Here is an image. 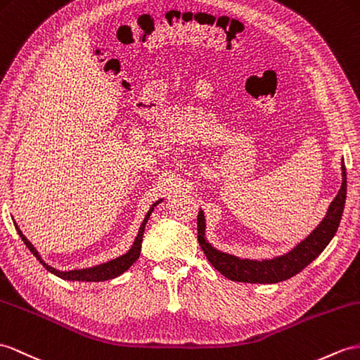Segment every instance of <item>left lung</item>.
<instances>
[{"mask_svg":"<svg viewBox=\"0 0 360 360\" xmlns=\"http://www.w3.org/2000/svg\"><path fill=\"white\" fill-rule=\"evenodd\" d=\"M342 185L335 200L331 201L326 217L314 227V231L307 235L304 240L296 243L295 246L274 258L264 259H250L231 255L227 252L215 249L206 238V220L203 210L200 209L197 217V231L198 243L203 249L207 261L220 274L236 283H250V284H275L285 281V279L300 274L302 269L316 259L322 250L328 246V243L336 235L338 227L344 212L345 198H347V169L344 159H342Z\"/></svg>","mask_w":360,"mask_h":360,"instance_id":"8db88e82","label":"left lung"}]
</instances>
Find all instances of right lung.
Instances as JSON below:
<instances>
[{"label": "right lung", "mask_w": 360, "mask_h": 360, "mask_svg": "<svg viewBox=\"0 0 360 360\" xmlns=\"http://www.w3.org/2000/svg\"><path fill=\"white\" fill-rule=\"evenodd\" d=\"M163 201V198L157 200L155 203L150 207V210H148L142 224H140L139 227V232H137V236L134 238V243L131 244V248L128 249V252H125L124 255H120L117 258L114 259H110L107 262H102V264H98V266H93V267H85V269H75V270H58L55 267L49 266L46 261H44L39 255V252L37 250V248L33 246V244L25 238V235L21 232V229L18 227V224L13 223L15 227H16V232L20 233L21 240L24 241L25 246L29 248V250L33 253L34 257H37V259L41 262V264L46 267L50 274L56 275L58 278H63V279H67V281H84V283H99V281H107V279H112V278H117L120 276L122 274H125V271L134 264V262L139 259L140 257V250H142V241H143V232H145V226L148 223V220H150V217L153 214V210L157 205H160Z\"/></svg>", "instance_id": "add662e5"}]
</instances>
